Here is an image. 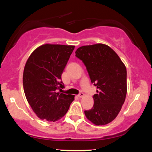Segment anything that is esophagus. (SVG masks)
Returning a JSON list of instances; mask_svg holds the SVG:
<instances>
[{
  "label": "esophagus",
  "mask_w": 152,
  "mask_h": 152,
  "mask_svg": "<svg viewBox=\"0 0 152 152\" xmlns=\"http://www.w3.org/2000/svg\"><path fill=\"white\" fill-rule=\"evenodd\" d=\"M84 96V94L83 92H80V93L78 94V96L79 98H82V97H83Z\"/></svg>",
  "instance_id": "1"
}]
</instances>
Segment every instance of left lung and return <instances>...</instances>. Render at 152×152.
Segmentation results:
<instances>
[{"mask_svg":"<svg viewBox=\"0 0 152 152\" xmlns=\"http://www.w3.org/2000/svg\"><path fill=\"white\" fill-rule=\"evenodd\" d=\"M75 53L85 65L92 84L98 89L93 96V107L84 110V114L95 125H106L116 118L125 102V66L114 50L102 43L82 46Z\"/></svg>","mask_w":152,"mask_h":152,"instance_id":"left-lung-1","label":"left lung"}]
</instances>
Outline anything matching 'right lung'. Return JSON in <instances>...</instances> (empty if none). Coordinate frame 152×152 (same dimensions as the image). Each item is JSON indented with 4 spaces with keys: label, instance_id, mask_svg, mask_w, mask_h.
Listing matches in <instances>:
<instances>
[{
    "label": "right lung",
    "instance_id": "right-lung-1",
    "mask_svg": "<svg viewBox=\"0 0 152 152\" xmlns=\"http://www.w3.org/2000/svg\"><path fill=\"white\" fill-rule=\"evenodd\" d=\"M75 46L45 44L31 54L25 66V96L37 116L55 122L66 115L74 95L58 92L64 86L61 76Z\"/></svg>",
    "mask_w": 152,
    "mask_h": 152
}]
</instances>
